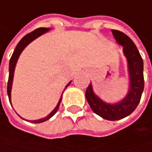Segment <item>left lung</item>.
I'll list each match as a JSON object with an SVG mask.
<instances>
[{"label":"left lung","mask_w":152,"mask_h":152,"mask_svg":"<svg viewBox=\"0 0 152 152\" xmlns=\"http://www.w3.org/2000/svg\"><path fill=\"white\" fill-rule=\"evenodd\" d=\"M113 35L118 44L124 47V54L127 58L130 77V87L127 95L116 104L102 101L94 91L90 84L86 91V100L97 115L109 121L120 120L130 115L138 106L144 88L143 61L133 41L122 31L112 29Z\"/></svg>","instance_id":"1"}]
</instances>
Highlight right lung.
<instances>
[{
    "mask_svg": "<svg viewBox=\"0 0 152 152\" xmlns=\"http://www.w3.org/2000/svg\"><path fill=\"white\" fill-rule=\"evenodd\" d=\"M49 28H39L35 30H33L30 33L27 34L26 36H24L20 41L18 43V45L16 46L14 51H13V54L12 58L10 59V65H9V80H8V86H7V93H8V96H9V100H10V92H12V81H13V75H14V69H15V66H16V64H17V61H18V58L20 55V53L23 51V49L31 42L33 41L34 39H36L38 37L41 36L42 34L46 33L47 31H48ZM71 81L66 85V88L70 85ZM61 99H62V95L60 97V99L57 104V106L54 109L48 116L42 118V119H39V120H35V121H30V122H33L34 124H40V123H43V122H46L48 119H50L54 114L57 113V111L58 110V107H59V104L61 103Z\"/></svg>",
    "mask_w": 152,
    "mask_h": 152,
    "instance_id": "obj_1",
    "label": "right lung"
}]
</instances>
